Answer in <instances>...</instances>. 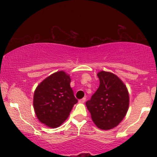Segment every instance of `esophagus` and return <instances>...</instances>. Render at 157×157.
Instances as JSON below:
<instances>
[{
	"label": "esophagus",
	"mask_w": 157,
	"mask_h": 157,
	"mask_svg": "<svg viewBox=\"0 0 157 157\" xmlns=\"http://www.w3.org/2000/svg\"><path fill=\"white\" fill-rule=\"evenodd\" d=\"M85 101H86V97H83V98L79 100V102H80V103H84Z\"/></svg>",
	"instance_id": "34e87169"
}]
</instances>
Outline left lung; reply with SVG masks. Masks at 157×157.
I'll list each match as a JSON object with an SVG mask.
<instances>
[{"label":"left lung","instance_id":"left-lung-1","mask_svg":"<svg viewBox=\"0 0 157 157\" xmlns=\"http://www.w3.org/2000/svg\"><path fill=\"white\" fill-rule=\"evenodd\" d=\"M97 77L100 86L86 105L95 125L102 130H109L125 117L129 94L125 84L113 73L102 71Z\"/></svg>","mask_w":157,"mask_h":157}]
</instances>
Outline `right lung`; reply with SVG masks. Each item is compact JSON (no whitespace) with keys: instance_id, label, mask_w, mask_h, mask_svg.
Listing matches in <instances>:
<instances>
[{"instance_id":"add662e5","label":"right lung","mask_w":157,"mask_h":157,"mask_svg":"<svg viewBox=\"0 0 157 157\" xmlns=\"http://www.w3.org/2000/svg\"><path fill=\"white\" fill-rule=\"evenodd\" d=\"M70 82L69 75L60 71L52 74L37 86L33 105L40 122L54 128L68 118L77 102Z\"/></svg>"}]
</instances>
